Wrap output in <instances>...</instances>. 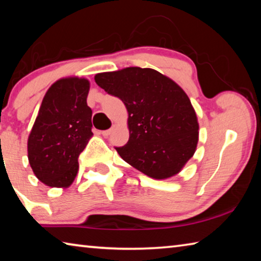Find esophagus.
Instances as JSON below:
<instances>
[{
  "label": "esophagus",
  "instance_id": "1",
  "mask_svg": "<svg viewBox=\"0 0 261 261\" xmlns=\"http://www.w3.org/2000/svg\"><path fill=\"white\" fill-rule=\"evenodd\" d=\"M112 131H113V129H108V130H103V131H101V135H102L103 137H108L110 134H112Z\"/></svg>",
  "mask_w": 261,
  "mask_h": 261
}]
</instances>
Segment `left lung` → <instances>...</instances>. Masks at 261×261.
<instances>
[{
    "label": "left lung",
    "instance_id": "8db88e82",
    "mask_svg": "<svg viewBox=\"0 0 261 261\" xmlns=\"http://www.w3.org/2000/svg\"><path fill=\"white\" fill-rule=\"evenodd\" d=\"M95 83L120 98L129 118L130 138L115 147L125 162L152 178L179 173L196 152L197 115L177 84L153 69L138 67L98 73Z\"/></svg>",
    "mask_w": 261,
    "mask_h": 261
}]
</instances>
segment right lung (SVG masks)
<instances>
[{
  "label": "right lung",
  "mask_w": 261,
  "mask_h": 261,
  "mask_svg": "<svg viewBox=\"0 0 261 261\" xmlns=\"http://www.w3.org/2000/svg\"><path fill=\"white\" fill-rule=\"evenodd\" d=\"M90 82L63 78L47 91L28 141L35 176L51 188H67L78 171V158L92 137Z\"/></svg>",
  "instance_id": "add662e5"
}]
</instances>
